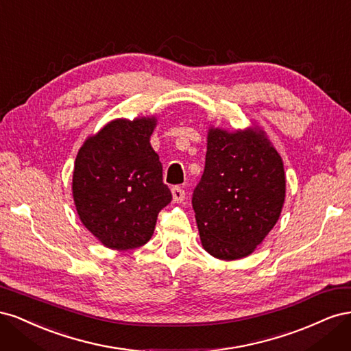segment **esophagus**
I'll return each instance as SVG.
<instances>
[{
  "instance_id": "1",
  "label": "esophagus",
  "mask_w": 351,
  "mask_h": 351,
  "mask_svg": "<svg viewBox=\"0 0 351 351\" xmlns=\"http://www.w3.org/2000/svg\"><path fill=\"white\" fill-rule=\"evenodd\" d=\"M171 193H173L174 202H182V200H184V197H186L184 189L180 187V186H174V187L171 189Z\"/></svg>"
}]
</instances>
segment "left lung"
Wrapping results in <instances>:
<instances>
[{"instance_id": "8db88e82", "label": "left lung", "mask_w": 351, "mask_h": 351, "mask_svg": "<svg viewBox=\"0 0 351 351\" xmlns=\"http://www.w3.org/2000/svg\"><path fill=\"white\" fill-rule=\"evenodd\" d=\"M285 197L281 156L263 133L210 129L192 205L202 244L222 261L247 256L277 224Z\"/></svg>"}]
</instances>
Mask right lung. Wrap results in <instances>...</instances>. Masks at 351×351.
Listing matches in <instances>:
<instances>
[{"label":"right lung","instance_id":"obj_1","mask_svg":"<svg viewBox=\"0 0 351 351\" xmlns=\"http://www.w3.org/2000/svg\"><path fill=\"white\" fill-rule=\"evenodd\" d=\"M155 119L115 120L84 142L73 173L83 226L115 250L139 247L154 234L158 214L173 199L151 146Z\"/></svg>","mask_w":351,"mask_h":351}]
</instances>
